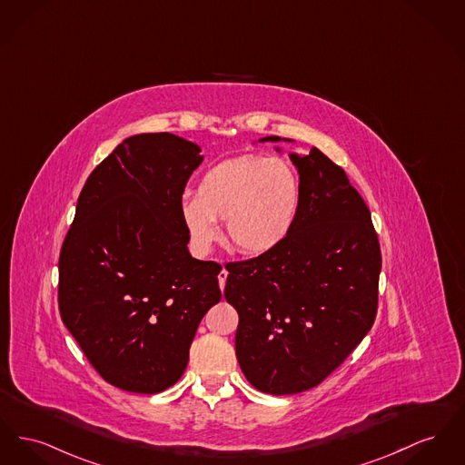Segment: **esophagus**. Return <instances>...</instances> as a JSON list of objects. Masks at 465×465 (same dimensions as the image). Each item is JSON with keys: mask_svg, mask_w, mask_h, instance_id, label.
<instances>
[{"mask_svg": "<svg viewBox=\"0 0 465 465\" xmlns=\"http://www.w3.org/2000/svg\"><path fill=\"white\" fill-rule=\"evenodd\" d=\"M226 277H228V272L223 269V271H221L218 275L219 288H221V290H224V284H226Z\"/></svg>", "mask_w": 465, "mask_h": 465, "instance_id": "esophagus-1", "label": "esophagus"}]
</instances>
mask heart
I'll return each mask as SVG.
<instances>
[{
	"label": "heart",
	"mask_w": 465,
	"mask_h": 465,
	"mask_svg": "<svg viewBox=\"0 0 465 465\" xmlns=\"http://www.w3.org/2000/svg\"><path fill=\"white\" fill-rule=\"evenodd\" d=\"M302 186L295 166L282 158L246 154L202 173L194 198L181 202V218L198 252L218 241L216 221L230 241L249 254L269 252L292 233L301 211Z\"/></svg>",
	"instance_id": "obj_1"
}]
</instances>
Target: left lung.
<instances>
[{
    "instance_id": "left-lung-1",
    "label": "left lung",
    "mask_w": 465,
    "mask_h": 465,
    "mask_svg": "<svg viewBox=\"0 0 465 465\" xmlns=\"http://www.w3.org/2000/svg\"><path fill=\"white\" fill-rule=\"evenodd\" d=\"M290 158L302 186L292 233L269 252L228 263L224 286L239 312V365L271 395L318 386L353 353L374 325L381 272L371 211L346 172L316 147Z\"/></svg>"
}]
</instances>
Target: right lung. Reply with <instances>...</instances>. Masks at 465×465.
<instances>
[{"instance_id":"1","label":"right lung","mask_w":465,"mask_h":465,"mask_svg":"<svg viewBox=\"0 0 465 465\" xmlns=\"http://www.w3.org/2000/svg\"><path fill=\"white\" fill-rule=\"evenodd\" d=\"M200 147L126 138L79 194L59 254V314L94 371L124 391L179 381L196 328L221 301L214 262L194 260L181 202Z\"/></svg>"}]
</instances>
